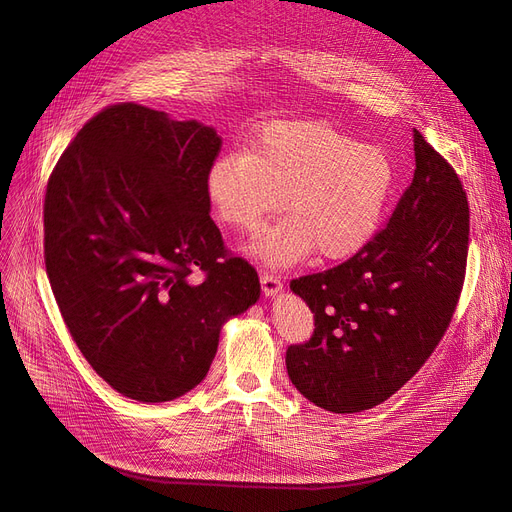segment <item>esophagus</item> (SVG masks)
Masks as SVG:
<instances>
[{
  "label": "esophagus",
  "mask_w": 512,
  "mask_h": 512,
  "mask_svg": "<svg viewBox=\"0 0 512 512\" xmlns=\"http://www.w3.org/2000/svg\"><path fill=\"white\" fill-rule=\"evenodd\" d=\"M261 288L265 292V297H274V294H278L282 290V280L272 272H263L261 274Z\"/></svg>",
  "instance_id": "obj_1"
}]
</instances>
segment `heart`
Returning <instances> with one entry per match:
<instances>
[{"label":"heart","instance_id":"heart-1","mask_svg":"<svg viewBox=\"0 0 512 512\" xmlns=\"http://www.w3.org/2000/svg\"><path fill=\"white\" fill-rule=\"evenodd\" d=\"M396 184L390 155L357 143L319 120H280L255 132L247 151L215 157L205 174L207 201L224 226L255 234L282 207L251 255L292 265L315 249L340 261L378 232Z\"/></svg>","mask_w":512,"mask_h":512}]
</instances>
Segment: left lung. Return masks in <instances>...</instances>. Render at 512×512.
I'll list each match as a JSON object with an SVG mask.
<instances>
[{
  "label": "left lung",
  "mask_w": 512,
  "mask_h": 512,
  "mask_svg": "<svg viewBox=\"0 0 512 512\" xmlns=\"http://www.w3.org/2000/svg\"><path fill=\"white\" fill-rule=\"evenodd\" d=\"M415 174L386 226L344 263L290 282L315 330L286 351L288 378L313 405H382L432 357L459 303L469 203L448 161L413 128Z\"/></svg>",
  "instance_id": "1"
}]
</instances>
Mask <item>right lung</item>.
<instances>
[{"label": "right lung", "mask_w": 512, "mask_h": 512, "mask_svg": "<svg viewBox=\"0 0 512 512\" xmlns=\"http://www.w3.org/2000/svg\"><path fill=\"white\" fill-rule=\"evenodd\" d=\"M222 139L197 120L107 105L53 168L43 203L45 270L89 365L141 402L193 390L222 324L259 299V278L224 247L205 174Z\"/></svg>", "instance_id": "add662e5"}]
</instances>
